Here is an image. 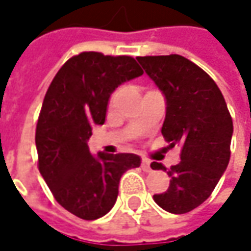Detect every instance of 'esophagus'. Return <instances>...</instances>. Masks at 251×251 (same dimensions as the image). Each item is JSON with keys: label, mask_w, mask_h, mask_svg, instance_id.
<instances>
[{"label": "esophagus", "mask_w": 251, "mask_h": 251, "mask_svg": "<svg viewBox=\"0 0 251 251\" xmlns=\"http://www.w3.org/2000/svg\"><path fill=\"white\" fill-rule=\"evenodd\" d=\"M141 168L144 172H150L151 171V165H150V160L147 159H141Z\"/></svg>", "instance_id": "1"}]
</instances>
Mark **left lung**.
<instances>
[{
  "instance_id": "left-lung-1",
  "label": "left lung",
  "mask_w": 251,
  "mask_h": 251,
  "mask_svg": "<svg viewBox=\"0 0 251 251\" xmlns=\"http://www.w3.org/2000/svg\"><path fill=\"white\" fill-rule=\"evenodd\" d=\"M166 100L165 140L180 146V162L168 175L166 192L154 202L172 214H185L209 198L230 162L233 120L212 78L179 54L137 57ZM151 169L166 168L153 162Z\"/></svg>"
}]
</instances>
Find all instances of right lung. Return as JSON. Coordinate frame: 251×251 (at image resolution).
I'll use <instances>...</instances> for the list:
<instances>
[{
  "label": "right lung",
  "mask_w": 251,
  "mask_h": 251,
  "mask_svg": "<svg viewBox=\"0 0 251 251\" xmlns=\"http://www.w3.org/2000/svg\"><path fill=\"white\" fill-rule=\"evenodd\" d=\"M143 75L131 56L82 51L53 78L36 127L39 171L54 200L82 220L104 217L118 197L123 173L139 168L133 153H89L92 127L105 123L111 94Z\"/></svg>",
  "instance_id": "1"
}]
</instances>
